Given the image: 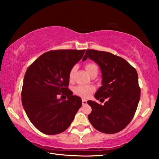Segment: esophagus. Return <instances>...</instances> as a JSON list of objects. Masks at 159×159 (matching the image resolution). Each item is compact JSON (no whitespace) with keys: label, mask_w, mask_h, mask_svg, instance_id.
<instances>
[{"label":"esophagus","mask_w":159,"mask_h":159,"mask_svg":"<svg viewBox=\"0 0 159 159\" xmlns=\"http://www.w3.org/2000/svg\"><path fill=\"white\" fill-rule=\"evenodd\" d=\"M82 104L83 105H85V104H87V101H86L85 99H82Z\"/></svg>","instance_id":"34e87169"}]
</instances>
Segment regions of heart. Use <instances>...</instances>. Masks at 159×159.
<instances>
[{
    "instance_id": "1",
    "label": "heart",
    "mask_w": 159,
    "mask_h": 159,
    "mask_svg": "<svg viewBox=\"0 0 159 159\" xmlns=\"http://www.w3.org/2000/svg\"><path fill=\"white\" fill-rule=\"evenodd\" d=\"M76 66H74L71 69V70H70L69 74L70 80L73 79L74 75L76 71ZM85 69L90 76L94 73L98 74V66H97L96 64L93 62H89L86 64ZM94 90H95V88L92 85H78L76 87L74 88V92L75 94H76L77 95L82 97L83 98H88Z\"/></svg>"
}]
</instances>
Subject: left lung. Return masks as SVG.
<instances>
[{
	"label": "left lung",
	"instance_id": "1",
	"mask_svg": "<svg viewBox=\"0 0 159 159\" xmlns=\"http://www.w3.org/2000/svg\"><path fill=\"white\" fill-rule=\"evenodd\" d=\"M90 59L102 71V86L95 98L104 105L88 101L92 111L88 119L96 130L107 134L118 133L133 119L140 98L137 71L127 61L113 54L88 49L82 61Z\"/></svg>",
	"mask_w": 159,
	"mask_h": 159
}]
</instances>
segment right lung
<instances>
[{
  "label": "right lung",
  "instance_id": "obj_1",
  "mask_svg": "<svg viewBox=\"0 0 159 159\" xmlns=\"http://www.w3.org/2000/svg\"><path fill=\"white\" fill-rule=\"evenodd\" d=\"M85 51H49L36 59L26 70L21 102L29 119L41 133L56 134L65 131L81 107V98L73 95L68 88L69 74ZM60 93L65 94L67 99H58L57 95Z\"/></svg>",
  "mask_w": 159,
  "mask_h": 159
}]
</instances>
